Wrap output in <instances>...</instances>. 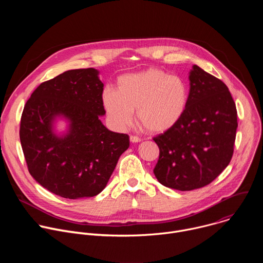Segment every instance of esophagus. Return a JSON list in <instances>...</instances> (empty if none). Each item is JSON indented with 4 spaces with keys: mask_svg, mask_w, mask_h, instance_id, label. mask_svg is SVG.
Segmentation results:
<instances>
[{
    "mask_svg": "<svg viewBox=\"0 0 263 263\" xmlns=\"http://www.w3.org/2000/svg\"><path fill=\"white\" fill-rule=\"evenodd\" d=\"M141 139L136 135H130V141L131 142H139Z\"/></svg>",
    "mask_w": 263,
    "mask_h": 263,
    "instance_id": "obj_1",
    "label": "esophagus"
}]
</instances>
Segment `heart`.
Masks as SVG:
<instances>
[{
	"label": "heart",
	"instance_id": "heart-1",
	"mask_svg": "<svg viewBox=\"0 0 263 263\" xmlns=\"http://www.w3.org/2000/svg\"><path fill=\"white\" fill-rule=\"evenodd\" d=\"M189 88L183 79L159 68L123 74L117 90L104 89L102 102L109 119L120 128L130 125L133 111L140 127L163 132L184 115Z\"/></svg>",
	"mask_w": 263,
	"mask_h": 263
}]
</instances>
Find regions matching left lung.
<instances>
[{"label":"left lung","mask_w":263,"mask_h":263,"mask_svg":"<svg viewBox=\"0 0 263 263\" xmlns=\"http://www.w3.org/2000/svg\"><path fill=\"white\" fill-rule=\"evenodd\" d=\"M182 118L153 140L159 147L154 175L164 186L193 191L211 183L231 161L237 110L221 80L194 65Z\"/></svg>","instance_id":"left-lung-1"}]
</instances>
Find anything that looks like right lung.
<instances>
[{
  "instance_id": "obj_1",
  "label": "right lung",
  "mask_w": 263,
  "mask_h": 263,
  "mask_svg": "<svg viewBox=\"0 0 263 263\" xmlns=\"http://www.w3.org/2000/svg\"><path fill=\"white\" fill-rule=\"evenodd\" d=\"M103 87L97 69H70L37 86L25 104L20 139L28 171L59 197L100 194L129 147L127 134L109 131L99 119L105 115ZM58 114L71 121L63 139L50 128Z\"/></svg>"
}]
</instances>
